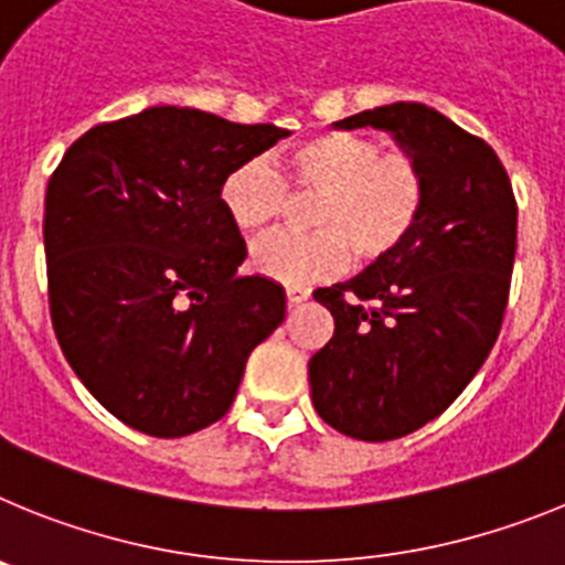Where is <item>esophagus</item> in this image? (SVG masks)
I'll use <instances>...</instances> for the list:
<instances>
[{
  "label": "esophagus",
  "instance_id": "esophagus-1",
  "mask_svg": "<svg viewBox=\"0 0 565 565\" xmlns=\"http://www.w3.org/2000/svg\"><path fill=\"white\" fill-rule=\"evenodd\" d=\"M286 297H288V306H299V302H306V299L311 297V288L288 286V288H286Z\"/></svg>",
  "mask_w": 565,
  "mask_h": 565
}]
</instances>
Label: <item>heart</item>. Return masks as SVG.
<instances>
[{"label":"heart","instance_id":"1","mask_svg":"<svg viewBox=\"0 0 565 565\" xmlns=\"http://www.w3.org/2000/svg\"><path fill=\"white\" fill-rule=\"evenodd\" d=\"M288 189L317 194L308 223L317 232L274 234L257 243L252 268L286 286L337 277L348 259L379 263L413 234L427 206V169L416 154L382 149L371 135L319 132L282 161L248 158L223 178L221 203L243 234H263L286 214Z\"/></svg>","mask_w":565,"mask_h":565}]
</instances>
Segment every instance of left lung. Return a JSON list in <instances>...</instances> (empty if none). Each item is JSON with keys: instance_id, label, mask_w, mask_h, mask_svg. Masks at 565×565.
<instances>
[{"instance_id": "obj_1", "label": "left lung", "mask_w": 565, "mask_h": 565, "mask_svg": "<svg viewBox=\"0 0 565 565\" xmlns=\"http://www.w3.org/2000/svg\"><path fill=\"white\" fill-rule=\"evenodd\" d=\"M333 127L391 132L430 183L402 248L313 291L333 317L331 342L308 362L313 407L344 436L391 441L441 416L487 362L515 266L518 203L495 149L433 107L396 102Z\"/></svg>"}]
</instances>
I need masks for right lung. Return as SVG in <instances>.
I'll return each mask as SVG.
<instances>
[{"label": "right lung", "instance_id": "1", "mask_svg": "<svg viewBox=\"0 0 565 565\" xmlns=\"http://www.w3.org/2000/svg\"><path fill=\"white\" fill-rule=\"evenodd\" d=\"M291 135L189 107L98 124L44 194L50 319L64 359L135 430L181 438L223 418L286 291L239 277L246 239L221 203L237 163Z\"/></svg>", "mask_w": 565, "mask_h": 565}]
</instances>
